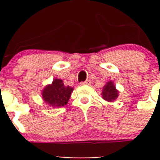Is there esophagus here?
Wrapping results in <instances>:
<instances>
[{"label": "esophagus", "instance_id": "esophagus-1", "mask_svg": "<svg viewBox=\"0 0 160 160\" xmlns=\"http://www.w3.org/2000/svg\"><path fill=\"white\" fill-rule=\"evenodd\" d=\"M90 83H91V81H90V80H88L84 82H81V83H80V84L81 85H90Z\"/></svg>", "mask_w": 160, "mask_h": 160}]
</instances>
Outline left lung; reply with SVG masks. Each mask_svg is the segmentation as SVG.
<instances>
[{
	"mask_svg": "<svg viewBox=\"0 0 160 160\" xmlns=\"http://www.w3.org/2000/svg\"><path fill=\"white\" fill-rule=\"evenodd\" d=\"M118 96V91L116 90L113 82H108L104 87L102 92V98L107 101H114Z\"/></svg>",
	"mask_w": 160,
	"mask_h": 160,
	"instance_id": "obj_1",
	"label": "left lung"
}]
</instances>
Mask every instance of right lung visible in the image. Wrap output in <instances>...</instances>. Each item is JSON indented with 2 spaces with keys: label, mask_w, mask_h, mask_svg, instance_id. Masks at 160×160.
<instances>
[{
  "label": "right lung",
  "mask_w": 160,
  "mask_h": 160,
  "mask_svg": "<svg viewBox=\"0 0 160 160\" xmlns=\"http://www.w3.org/2000/svg\"><path fill=\"white\" fill-rule=\"evenodd\" d=\"M73 88L65 86L62 80L55 79L51 85H48L42 91V98L50 106L62 107L68 103Z\"/></svg>",
  "instance_id": "1"
}]
</instances>
